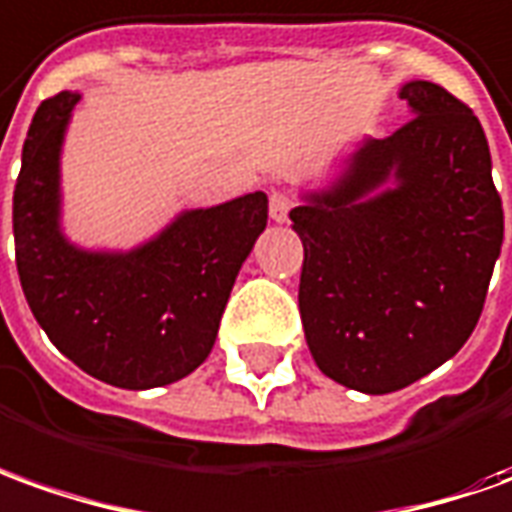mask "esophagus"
I'll return each instance as SVG.
<instances>
[{"mask_svg":"<svg viewBox=\"0 0 512 512\" xmlns=\"http://www.w3.org/2000/svg\"><path fill=\"white\" fill-rule=\"evenodd\" d=\"M292 211V197L287 192H273L270 195V217L276 222H287Z\"/></svg>","mask_w":512,"mask_h":512,"instance_id":"esophagus-1","label":"esophagus"}]
</instances>
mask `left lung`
<instances>
[{"label":"left lung","instance_id":"1","mask_svg":"<svg viewBox=\"0 0 512 512\" xmlns=\"http://www.w3.org/2000/svg\"><path fill=\"white\" fill-rule=\"evenodd\" d=\"M401 100L410 119L368 139L329 189L290 211L309 351L329 379L370 396L418 382L463 348L505 239L474 111L429 80L404 83Z\"/></svg>","mask_w":512,"mask_h":512}]
</instances>
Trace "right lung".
<instances>
[{"instance_id":"add662e5","label":"right lung","mask_w":512,"mask_h":512,"mask_svg":"<svg viewBox=\"0 0 512 512\" xmlns=\"http://www.w3.org/2000/svg\"><path fill=\"white\" fill-rule=\"evenodd\" d=\"M77 91L41 102L21 150L13 239L21 290L55 348L125 390L189 376L209 357L236 273L267 225V195L183 211L128 253L74 248L61 231V144Z\"/></svg>"}]
</instances>
